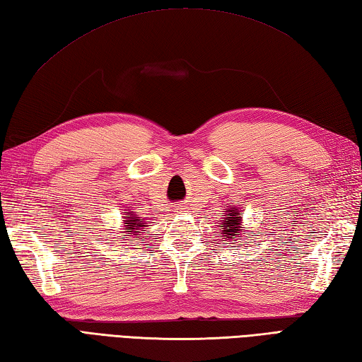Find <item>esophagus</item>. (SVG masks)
I'll use <instances>...</instances> for the list:
<instances>
[{
	"instance_id": "esophagus-1",
	"label": "esophagus",
	"mask_w": 362,
	"mask_h": 362,
	"mask_svg": "<svg viewBox=\"0 0 362 362\" xmlns=\"http://www.w3.org/2000/svg\"><path fill=\"white\" fill-rule=\"evenodd\" d=\"M176 212H184V208H180V209H176Z\"/></svg>"
}]
</instances>
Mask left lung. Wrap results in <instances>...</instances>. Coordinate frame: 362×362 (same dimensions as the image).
<instances>
[{"mask_svg":"<svg viewBox=\"0 0 362 362\" xmlns=\"http://www.w3.org/2000/svg\"><path fill=\"white\" fill-rule=\"evenodd\" d=\"M225 216H223V220H218L220 225L222 226V230H220V234H222V238L226 240L233 243L234 242V238H242L243 234H245V231H243V212L235 208L234 204H230V206H225ZM247 243V242H245ZM239 245H242V243H239Z\"/></svg>","mask_w":362,"mask_h":362,"instance_id":"left-lung-1","label":"left lung"}]
</instances>
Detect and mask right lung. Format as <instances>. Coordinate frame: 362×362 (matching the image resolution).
<instances>
[{
	"instance_id": "obj_1",
	"label": "right lung",
	"mask_w": 362,
	"mask_h": 362,
	"mask_svg": "<svg viewBox=\"0 0 362 362\" xmlns=\"http://www.w3.org/2000/svg\"><path fill=\"white\" fill-rule=\"evenodd\" d=\"M122 228L119 233H122V235H124V240H140L144 238H148L145 235L144 231H146V226H148V222L146 218L140 217L136 214V211L132 209H124V212L122 214Z\"/></svg>"
}]
</instances>
